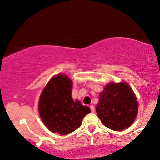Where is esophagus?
<instances>
[{
  "instance_id": "34e87169",
  "label": "esophagus",
  "mask_w": 160,
  "mask_h": 160,
  "mask_svg": "<svg viewBox=\"0 0 160 160\" xmlns=\"http://www.w3.org/2000/svg\"><path fill=\"white\" fill-rule=\"evenodd\" d=\"M90 110H91L92 112H94V111H95V108H94V106H93V105H90Z\"/></svg>"
}]
</instances>
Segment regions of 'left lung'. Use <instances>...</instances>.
I'll list each match as a JSON object with an SVG mask.
<instances>
[{
  "instance_id": "8db88e82",
  "label": "left lung",
  "mask_w": 160,
  "mask_h": 160,
  "mask_svg": "<svg viewBox=\"0 0 160 160\" xmlns=\"http://www.w3.org/2000/svg\"><path fill=\"white\" fill-rule=\"evenodd\" d=\"M96 111L101 122L114 131L129 127L137 115L138 102L126 83H110L100 93Z\"/></svg>"
}]
</instances>
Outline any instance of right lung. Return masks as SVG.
Here are the masks:
<instances>
[{"mask_svg": "<svg viewBox=\"0 0 160 160\" xmlns=\"http://www.w3.org/2000/svg\"><path fill=\"white\" fill-rule=\"evenodd\" d=\"M72 82L62 74L52 78L43 90L38 111L43 123L52 132L67 135L81 125L88 107L71 98Z\"/></svg>", "mask_w": 160, "mask_h": 160, "instance_id": "right-lung-1", "label": "right lung"}]
</instances>
